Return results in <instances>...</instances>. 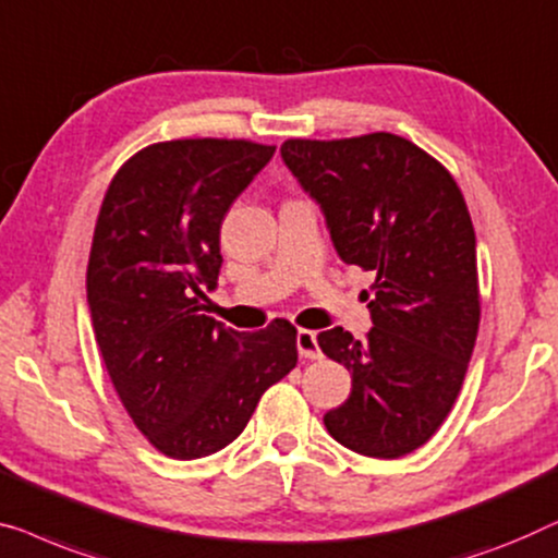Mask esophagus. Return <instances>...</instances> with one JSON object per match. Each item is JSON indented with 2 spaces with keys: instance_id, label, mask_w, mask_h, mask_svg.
Returning a JSON list of instances; mask_svg holds the SVG:
<instances>
[{
  "instance_id": "1",
  "label": "esophagus",
  "mask_w": 558,
  "mask_h": 558,
  "mask_svg": "<svg viewBox=\"0 0 558 558\" xmlns=\"http://www.w3.org/2000/svg\"><path fill=\"white\" fill-rule=\"evenodd\" d=\"M296 350H299V357H304V360H319L322 357V350L317 344V335H314L312 329H299V332H296Z\"/></svg>"
}]
</instances>
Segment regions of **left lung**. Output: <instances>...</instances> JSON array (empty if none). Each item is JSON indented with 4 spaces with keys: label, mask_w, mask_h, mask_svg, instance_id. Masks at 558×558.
<instances>
[{
    "label": "left lung",
    "mask_w": 558,
    "mask_h": 558,
    "mask_svg": "<svg viewBox=\"0 0 558 558\" xmlns=\"http://www.w3.org/2000/svg\"><path fill=\"white\" fill-rule=\"evenodd\" d=\"M281 158L317 198L342 262L375 271L365 339L342 327L317 335L352 375L350 398L325 415L327 430L360 456L413 453L448 417L478 337L463 193L440 160L392 133L289 138Z\"/></svg>",
    "instance_id": "obj_1"
}]
</instances>
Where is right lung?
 <instances>
[{
    "instance_id": "add662e5",
    "label": "right lung",
    "mask_w": 558,
    "mask_h": 558,
    "mask_svg": "<svg viewBox=\"0 0 558 558\" xmlns=\"http://www.w3.org/2000/svg\"><path fill=\"white\" fill-rule=\"evenodd\" d=\"M277 145L181 138L145 145L105 191L87 304L105 369L135 427L175 460L233 442L262 395L296 367V327L236 332L204 312L221 221Z\"/></svg>"
}]
</instances>
